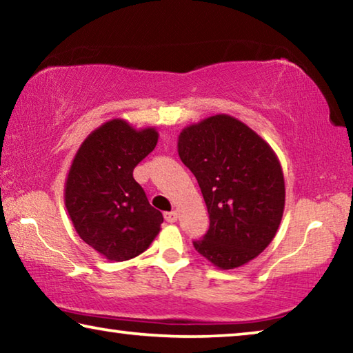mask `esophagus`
Instances as JSON below:
<instances>
[{"instance_id":"esophagus-1","label":"esophagus","mask_w":353,"mask_h":353,"mask_svg":"<svg viewBox=\"0 0 353 353\" xmlns=\"http://www.w3.org/2000/svg\"><path fill=\"white\" fill-rule=\"evenodd\" d=\"M177 210H172V212H166L165 213V219L166 221H168V223L170 224H172V223H176V221H177Z\"/></svg>"}]
</instances>
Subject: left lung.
Segmentation results:
<instances>
[{
    "mask_svg": "<svg viewBox=\"0 0 353 353\" xmlns=\"http://www.w3.org/2000/svg\"><path fill=\"white\" fill-rule=\"evenodd\" d=\"M177 152L210 216L194 249L219 270L259 256L276 236L285 208L283 171L272 148L240 119L221 113L182 129Z\"/></svg>",
    "mask_w": 353,
    "mask_h": 353,
    "instance_id": "obj_1",
    "label": "left lung"
}]
</instances>
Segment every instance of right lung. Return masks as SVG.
<instances>
[{
	"label": "right lung",
	"instance_id": "add662e5",
	"mask_svg": "<svg viewBox=\"0 0 353 353\" xmlns=\"http://www.w3.org/2000/svg\"><path fill=\"white\" fill-rule=\"evenodd\" d=\"M159 140L155 128L113 118L82 141L65 182V207L83 241L110 261L140 255L159 235L162 213L149 204L134 168Z\"/></svg>",
	"mask_w": 353,
	"mask_h": 353
}]
</instances>
